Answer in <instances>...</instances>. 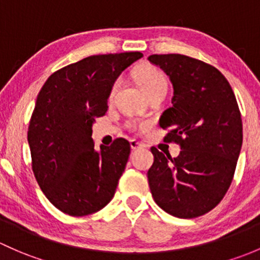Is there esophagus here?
Instances as JSON below:
<instances>
[{"label": "esophagus", "instance_id": "1", "mask_svg": "<svg viewBox=\"0 0 260 260\" xmlns=\"http://www.w3.org/2000/svg\"><path fill=\"white\" fill-rule=\"evenodd\" d=\"M130 146H131V149L133 150H139V149H143L144 148V145L141 143H139V141H136V140H130Z\"/></svg>", "mask_w": 260, "mask_h": 260}]
</instances>
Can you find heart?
<instances>
[{
    "instance_id": "heart-1",
    "label": "heart",
    "mask_w": 260,
    "mask_h": 260,
    "mask_svg": "<svg viewBox=\"0 0 260 260\" xmlns=\"http://www.w3.org/2000/svg\"><path fill=\"white\" fill-rule=\"evenodd\" d=\"M135 79L139 82L143 90L145 91L146 95H151L155 92H167L168 91V81L167 77L162 75L161 71H159L157 69L151 68V66H144V68L138 69L135 71ZM120 85H121V79H116L112 84L111 90H110V96L116 93V91L119 90Z\"/></svg>"
}]
</instances>
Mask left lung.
<instances>
[{
    "label": "left lung",
    "instance_id": "left-lung-1",
    "mask_svg": "<svg viewBox=\"0 0 260 260\" xmlns=\"http://www.w3.org/2000/svg\"><path fill=\"white\" fill-rule=\"evenodd\" d=\"M173 84V106L162 112L164 138L179 144L171 157L151 148L154 164L148 171L155 203L170 215L191 219L216 207L228 191L243 143L237 99L218 69L179 53L151 55Z\"/></svg>",
    "mask_w": 260,
    "mask_h": 260
}]
</instances>
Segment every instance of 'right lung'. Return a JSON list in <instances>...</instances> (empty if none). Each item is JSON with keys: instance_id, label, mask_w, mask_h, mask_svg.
I'll use <instances>...</instances> for the list:
<instances>
[{"instance_id": "right-lung-1", "label": "right lung", "mask_w": 260, "mask_h": 260, "mask_svg": "<svg viewBox=\"0 0 260 260\" xmlns=\"http://www.w3.org/2000/svg\"><path fill=\"white\" fill-rule=\"evenodd\" d=\"M141 52L89 56L60 69L37 95L27 140L32 171L44 194L72 216L110 203L130 155L125 139L95 149L92 124L108 111L115 80Z\"/></svg>"}]
</instances>
